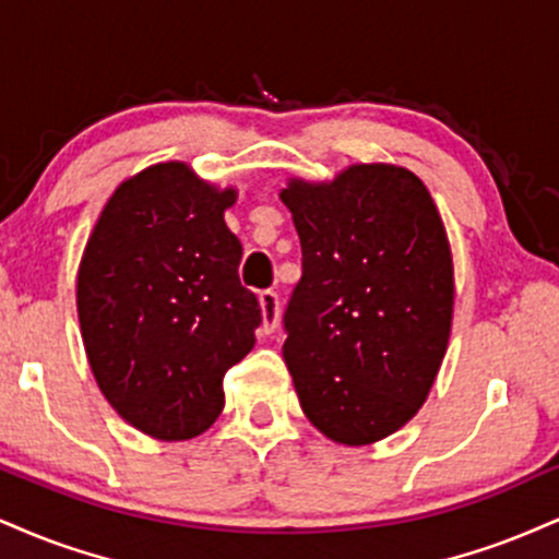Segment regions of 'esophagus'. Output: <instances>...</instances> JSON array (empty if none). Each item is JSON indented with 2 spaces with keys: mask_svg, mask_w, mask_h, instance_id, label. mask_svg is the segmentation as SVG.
<instances>
[{
  "mask_svg": "<svg viewBox=\"0 0 559 559\" xmlns=\"http://www.w3.org/2000/svg\"><path fill=\"white\" fill-rule=\"evenodd\" d=\"M260 312H262V325L260 331L271 335L278 328V314H281V301L275 292H262L260 294Z\"/></svg>",
  "mask_w": 559,
  "mask_h": 559,
  "instance_id": "esophagus-1",
  "label": "esophagus"
}]
</instances>
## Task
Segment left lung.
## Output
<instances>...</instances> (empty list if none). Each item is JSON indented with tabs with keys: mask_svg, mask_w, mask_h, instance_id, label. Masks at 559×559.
Instances as JSON below:
<instances>
[{
	"mask_svg": "<svg viewBox=\"0 0 559 559\" xmlns=\"http://www.w3.org/2000/svg\"><path fill=\"white\" fill-rule=\"evenodd\" d=\"M281 200L301 241L284 318L301 412L338 445H372L414 419L445 359L455 299L445 224L425 181L393 164L292 177Z\"/></svg>",
	"mask_w": 559,
	"mask_h": 559,
	"instance_id": "1",
	"label": "left lung"
}]
</instances>
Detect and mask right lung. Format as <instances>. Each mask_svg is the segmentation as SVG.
Here are the masks:
<instances>
[{"mask_svg": "<svg viewBox=\"0 0 559 559\" xmlns=\"http://www.w3.org/2000/svg\"><path fill=\"white\" fill-rule=\"evenodd\" d=\"M234 187L164 160L106 200L78 267L80 333L104 399L164 442L224 412V374L254 346L262 312L239 284L241 245L224 213Z\"/></svg>", "mask_w": 559, "mask_h": 559, "instance_id": "add662e5", "label": "right lung"}]
</instances>
